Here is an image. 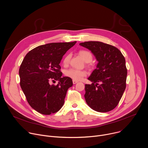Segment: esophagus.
Instances as JSON below:
<instances>
[{
	"label": "esophagus",
	"mask_w": 148,
	"mask_h": 148,
	"mask_svg": "<svg viewBox=\"0 0 148 148\" xmlns=\"http://www.w3.org/2000/svg\"><path fill=\"white\" fill-rule=\"evenodd\" d=\"M78 82V81H77V80H73V84H76V83H77Z\"/></svg>",
	"instance_id": "1"
}]
</instances>
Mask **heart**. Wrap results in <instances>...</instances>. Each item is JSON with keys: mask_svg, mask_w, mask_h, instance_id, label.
I'll use <instances>...</instances> for the list:
<instances>
[{"mask_svg": "<svg viewBox=\"0 0 148 148\" xmlns=\"http://www.w3.org/2000/svg\"><path fill=\"white\" fill-rule=\"evenodd\" d=\"M79 53L86 62L88 63L92 61L93 56L89 51L86 50H80L79 52ZM71 56V54L68 53L64 57L63 60V64L64 66H67L69 64ZM65 75L66 76L70 77L73 80L79 81L81 80L84 77L86 76L87 72L85 71L71 68L65 71Z\"/></svg>", "mask_w": 148, "mask_h": 148, "instance_id": "heart-1", "label": "heart"}]
</instances>
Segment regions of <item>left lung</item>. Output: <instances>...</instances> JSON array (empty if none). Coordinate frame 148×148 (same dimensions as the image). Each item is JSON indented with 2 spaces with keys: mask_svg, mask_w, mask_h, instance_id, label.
Masks as SVG:
<instances>
[{
  "mask_svg": "<svg viewBox=\"0 0 148 148\" xmlns=\"http://www.w3.org/2000/svg\"><path fill=\"white\" fill-rule=\"evenodd\" d=\"M79 45L90 50L98 61L88 78L92 83L85 84L86 101L96 111H110L119 103L126 87L125 58L117 48L102 42L87 41Z\"/></svg>",
  "mask_w": 148,
  "mask_h": 148,
  "instance_id": "obj_1",
  "label": "left lung"
}]
</instances>
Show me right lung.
Segmentation results:
<instances>
[{
	"mask_svg": "<svg viewBox=\"0 0 148 148\" xmlns=\"http://www.w3.org/2000/svg\"><path fill=\"white\" fill-rule=\"evenodd\" d=\"M76 41L53 42L40 45L25 56L19 69L20 86L26 99L37 112L50 115L58 112L64 104L71 78L61 77L60 64L66 51ZM58 80L56 85L50 81Z\"/></svg>",
	"mask_w": 148,
	"mask_h": 148,
	"instance_id": "obj_1",
	"label": "right lung"
}]
</instances>
